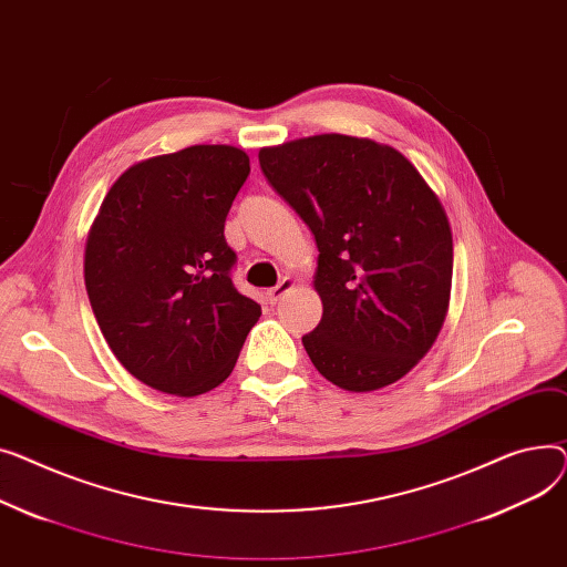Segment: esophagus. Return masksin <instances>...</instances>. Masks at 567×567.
I'll return each mask as SVG.
<instances>
[{
    "mask_svg": "<svg viewBox=\"0 0 567 567\" xmlns=\"http://www.w3.org/2000/svg\"><path fill=\"white\" fill-rule=\"evenodd\" d=\"M295 288V281L290 279V277H284L275 288H270L268 292H265V299H268L270 305H277V302H281V297L286 295V292H290Z\"/></svg>",
    "mask_w": 567,
    "mask_h": 567,
    "instance_id": "34e87169",
    "label": "esophagus"
}]
</instances>
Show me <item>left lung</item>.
Listing matches in <instances>:
<instances>
[{"instance_id":"1","label":"left lung","mask_w":567,"mask_h":567,"mask_svg":"<svg viewBox=\"0 0 567 567\" xmlns=\"http://www.w3.org/2000/svg\"><path fill=\"white\" fill-rule=\"evenodd\" d=\"M311 228L322 318L302 337L322 378L365 393L408 375L451 302L453 236L440 196L386 144L329 132L258 151Z\"/></svg>"}]
</instances>
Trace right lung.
<instances>
[{
    "instance_id": "obj_1",
    "label": "right lung",
    "mask_w": 567,
    "mask_h": 567,
    "mask_svg": "<svg viewBox=\"0 0 567 567\" xmlns=\"http://www.w3.org/2000/svg\"><path fill=\"white\" fill-rule=\"evenodd\" d=\"M249 155L198 144L125 169L84 247V286L100 331L140 382L181 398L219 386L260 318L230 281L224 221Z\"/></svg>"
}]
</instances>
